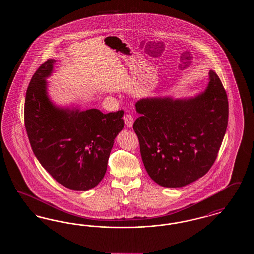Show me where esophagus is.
<instances>
[{
  "mask_svg": "<svg viewBox=\"0 0 254 254\" xmlns=\"http://www.w3.org/2000/svg\"><path fill=\"white\" fill-rule=\"evenodd\" d=\"M124 121H125V124L127 125V127H131L133 125V115L132 114H130V113H126L125 115H124Z\"/></svg>",
  "mask_w": 254,
  "mask_h": 254,
  "instance_id": "esophagus-1",
  "label": "esophagus"
}]
</instances>
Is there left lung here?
Masks as SVG:
<instances>
[{"label":"left lung","mask_w":254,"mask_h":254,"mask_svg":"<svg viewBox=\"0 0 254 254\" xmlns=\"http://www.w3.org/2000/svg\"><path fill=\"white\" fill-rule=\"evenodd\" d=\"M205 91L190 99L145 98L133 124L150 178L181 188L204 176L214 164L229 120V102L217 74L210 70Z\"/></svg>","instance_id":"8db88e82"}]
</instances>
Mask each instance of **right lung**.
<instances>
[{
    "label": "right lung",
    "instance_id": "add662e5",
    "mask_svg": "<svg viewBox=\"0 0 254 254\" xmlns=\"http://www.w3.org/2000/svg\"><path fill=\"white\" fill-rule=\"evenodd\" d=\"M56 61L34 73L24 101V126L38 161L64 187L90 190L104 178L114 139L124 127V110L60 109L47 93L46 78Z\"/></svg>",
    "mask_w": 254,
    "mask_h": 254
}]
</instances>
